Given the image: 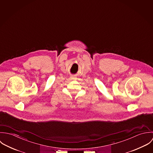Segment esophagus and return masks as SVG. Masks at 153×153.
<instances>
[{"label":"esophagus","instance_id":"1","mask_svg":"<svg viewBox=\"0 0 153 153\" xmlns=\"http://www.w3.org/2000/svg\"><path fill=\"white\" fill-rule=\"evenodd\" d=\"M71 79H74V77H71Z\"/></svg>","mask_w":153,"mask_h":153}]
</instances>
